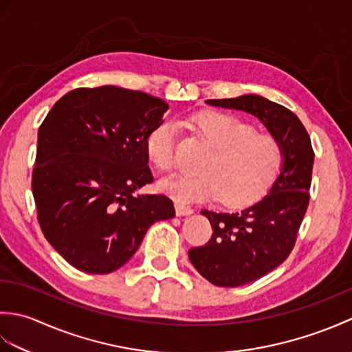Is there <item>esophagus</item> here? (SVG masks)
Returning a JSON list of instances; mask_svg holds the SVG:
<instances>
[{
    "instance_id": "1",
    "label": "esophagus",
    "mask_w": 352,
    "mask_h": 352,
    "mask_svg": "<svg viewBox=\"0 0 352 352\" xmlns=\"http://www.w3.org/2000/svg\"><path fill=\"white\" fill-rule=\"evenodd\" d=\"M175 212L178 216H188V214L193 213V208L189 206H184L182 203H175Z\"/></svg>"
}]
</instances>
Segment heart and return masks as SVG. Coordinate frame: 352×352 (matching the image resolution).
Returning <instances> with one entry per match:
<instances>
[{
	"instance_id": "heart-1",
	"label": "heart",
	"mask_w": 352,
	"mask_h": 352,
	"mask_svg": "<svg viewBox=\"0 0 352 352\" xmlns=\"http://www.w3.org/2000/svg\"><path fill=\"white\" fill-rule=\"evenodd\" d=\"M192 122L212 151L201 163L199 174L170 175L160 182V190L182 204L219 199L239 207L263 197L281 166L278 139L226 111H201ZM177 136L172 121H162L148 134L146 153L160 172L175 166Z\"/></svg>"
}]
</instances>
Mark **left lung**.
<instances>
[{"label":"left lung","instance_id":"obj_1","mask_svg":"<svg viewBox=\"0 0 352 352\" xmlns=\"http://www.w3.org/2000/svg\"><path fill=\"white\" fill-rule=\"evenodd\" d=\"M207 104L257 116L283 151L280 175L258 203L234 213L201 212L210 221L213 234L206 245L189 251L192 265L214 286L237 287L274 271L294 250L310 201L315 153L294 111L263 96L207 100Z\"/></svg>","mask_w":352,"mask_h":352}]
</instances>
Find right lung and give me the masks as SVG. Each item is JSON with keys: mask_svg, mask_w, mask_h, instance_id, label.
<instances>
[{"mask_svg": "<svg viewBox=\"0 0 352 352\" xmlns=\"http://www.w3.org/2000/svg\"><path fill=\"white\" fill-rule=\"evenodd\" d=\"M168 104L116 86L78 87L58 100L37 133L32 190L45 239L74 267L110 274L139 250L154 222L175 216L153 183L146 138Z\"/></svg>", "mask_w": 352, "mask_h": 352, "instance_id": "right-lung-1", "label": "right lung"}]
</instances>
